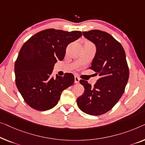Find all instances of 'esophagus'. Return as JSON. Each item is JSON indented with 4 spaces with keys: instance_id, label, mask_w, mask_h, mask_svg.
<instances>
[{
    "instance_id": "esophagus-1",
    "label": "esophagus",
    "mask_w": 145,
    "mask_h": 145,
    "mask_svg": "<svg viewBox=\"0 0 145 145\" xmlns=\"http://www.w3.org/2000/svg\"><path fill=\"white\" fill-rule=\"evenodd\" d=\"M75 79H74V82H75V83H78L79 82V78L78 77H77V76H75V78H74Z\"/></svg>"
}]
</instances>
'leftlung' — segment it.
Returning <instances> with one entry per match:
<instances>
[{"label": "left lung", "instance_id": "1", "mask_svg": "<svg viewBox=\"0 0 145 145\" xmlns=\"http://www.w3.org/2000/svg\"><path fill=\"white\" fill-rule=\"evenodd\" d=\"M83 34L96 45V53L89 68L100 78L94 86L80 80L85 92L77 98V103L84 113L101 115L110 111L122 96L129 79V68L124 48L111 34L100 30Z\"/></svg>", "mask_w": 145, "mask_h": 145}]
</instances>
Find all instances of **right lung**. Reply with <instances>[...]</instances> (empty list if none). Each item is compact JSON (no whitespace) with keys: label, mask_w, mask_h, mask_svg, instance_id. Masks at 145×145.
I'll return each mask as SVG.
<instances>
[{"label":"right lung","mask_w":145,"mask_h":145,"mask_svg":"<svg viewBox=\"0 0 145 145\" xmlns=\"http://www.w3.org/2000/svg\"><path fill=\"white\" fill-rule=\"evenodd\" d=\"M82 36L81 31L45 29L30 38L19 51L15 62L17 88L30 107L46 111L59 102L62 91L74 83V75L52 76L53 66L62 60L68 45Z\"/></svg>","instance_id":"add662e5"}]
</instances>
